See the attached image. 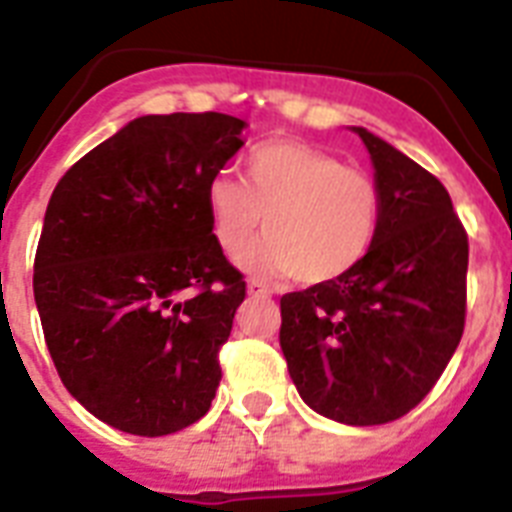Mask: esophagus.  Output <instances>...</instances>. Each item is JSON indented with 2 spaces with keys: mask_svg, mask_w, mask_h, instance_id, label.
Wrapping results in <instances>:
<instances>
[{
  "mask_svg": "<svg viewBox=\"0 0 512 512\" xmlns=\"http://www.w3.org/2000/svg\"><path fill=\"white\" fill-rule=\"evenodd\" d=\"M248 293H251V296L267 298L269 296V288H267V285H261L259 280H251V282H248Z\"/></svg>",
  "mask_w": 512,
  "mask_h": 512,
  "instance_id": "obj_1",
  "label": "esophagus"
}]
</instances>
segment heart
<instances>
[{
    "instance_id": "b5f03b06",
    "label": "heart",
    "mask_w": 512,
    "mask_h": 512,
    "mask_svg": "<svg viewBox=\"0 0 512 512\" xmlns=\"http://www.w3.org/2000/svg\"><path fill=\"white\" fill-rule=\"evenodd\" d=\"M211 237L243 253L267 219V240L243 264L269 277L327 285L351 275L375 245L383 216L378 182L304 142H264L243 161V185L214 177L206 187Z\"/></svg>"
}]
</instances>
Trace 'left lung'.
Returning <instances> with one entry per match:
<instances>
[{"label": "left lung", "instance_id": "obj_1", "mask_svg": "<svg viewBox=\"0 0 512 512\" xmlns=\"http://www.w3.org/2000/svg\"><path fill=\"white\" fill-rule=\"evenodd\" d=\"M354 132L383 195L378 237L351 275L280 298V346L314 412L380 425L423 402L463 338L468 235L431 171Z\"/></svg>", "mask_w": 512, "mask_h": 512}]
</instances>
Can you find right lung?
Listing matches in <instances>:
<instances>
[{"label":"right lung","instance_id":"add662e5","mask_svg":"<svg viewBox=\"0 0 512 512\" xmlns=\"http://www.w3.org/2000/svg\"><path fill=\"white\" fill-rule=\"evenodd\" d=\"M224 113L142 116L57 182L34 298L63 386L94 418L169 436L211 407L245 298L211 237L208 182L243 147Z\"/></svg>","mask_w":512,"mask_h":512}]
</instances>
